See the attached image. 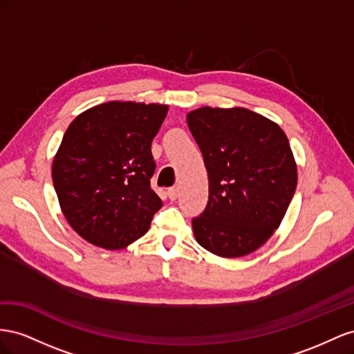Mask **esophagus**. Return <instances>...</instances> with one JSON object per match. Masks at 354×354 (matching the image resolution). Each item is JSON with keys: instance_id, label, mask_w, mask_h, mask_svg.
Masks as SVG:
<instances>
[{"instance_id": "1", "label": "esophagus", "mask_w": 354, "mask_h": 354, "mask_svg": "<svg viewBox=\"0 0 354 354\" xmlns=\"http://www.w3.org/2000/svg\"><path fill=\"white\" fill-rule=\"evenodd\" d=\"M167 196H169L170 200H176V197H178V188L167 189Z\"/></svg>"}]
</instances>
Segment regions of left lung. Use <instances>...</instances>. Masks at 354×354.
<instances>
[{
	"label": "left lung",
	"instance_id": "left-lung-1",
	"mask_svg": "<svg viewBox=\"0 0 354 354\" xmlns=\"http://www.w3.org/2000/svg\"><path fill=\"white\" fill-rule=\"evenodd\" d=\"M187 123L203 154L209 201L193 219L197 243L222 258L259 249L280 227L298 171L288 136L246 108L201 106Z\"/></svg>",
	"mask_w": 354,
	"mask_h": 354
}]
</instances>
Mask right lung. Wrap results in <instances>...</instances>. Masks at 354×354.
<instances>
[{"label": "right lung", "instance_id": "obj_1", "mask_svg": "<svg viewBox=\"0 0 354 354\" xmlns=\"http://www.w3.org/2000/svg\"><path fill=\"white\" fill-rule=\"evenodd\" d=\"M169 105L109 100L83 111L64 135L52 178L75 233L108 250L132 245L163 206L149 185L151 142Z\"/></svg>", "mask_w": 354, "mask_h": 354}]
</instances>
